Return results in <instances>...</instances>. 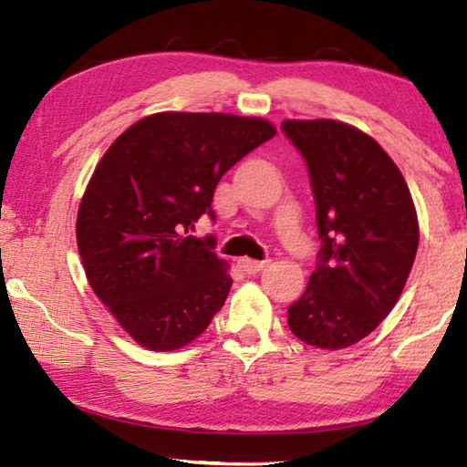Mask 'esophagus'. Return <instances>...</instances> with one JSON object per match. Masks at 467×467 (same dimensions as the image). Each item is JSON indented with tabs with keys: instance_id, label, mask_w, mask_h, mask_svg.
Instances as JSON below:
<instances>
[{
	"instance_id": "esophagus-1",
	"label": "esophagus",
	"mask_w": 467,
	"mask_h": 467,
	"mask_svg": "<svg viewBox=\"0 0 467 467\" xmlns=\"http://www.w3.org/2000/svg\"><path fill=\"white\" fill-rule=\"evenodd\" d=\"M265 265H267V259H262V262H257V259H249V257L239 259V267H241L244 274H249V275L262 272Z\"/></svg>"
}]
</instances>
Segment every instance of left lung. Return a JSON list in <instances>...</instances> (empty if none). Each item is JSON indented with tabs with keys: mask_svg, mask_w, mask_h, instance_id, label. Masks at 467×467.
Returning <instances> with one entry per match:
<instances>
[{
	"mask_svg": "<svg viewBox=\"0 0 467 467\" xmlns=\"http://www.w3.org/2000/svg\"><path fill=\"white\" fill-rule=\"evenodd\" d=\"M282 131L309 171L321 239L288 327L339 350L375 331L406 286L420 236L412 195L385 150L352 125L284 121Z\"/></svg>",
	"mask_w": 467,
	"mask_h": 467,
	"instance_id": "8db88e82",
	"label": "left lung"
}]
</instances>
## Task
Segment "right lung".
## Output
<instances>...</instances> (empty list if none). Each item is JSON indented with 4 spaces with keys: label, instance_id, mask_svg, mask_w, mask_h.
<instances>
[{
    "label": "right lung",
    "instance_id": "add662e5",
    "mask_svg": "<svg viewBox=\"0 0 467 467\" xmlns=\"http://www.w3.org/2000/svg\"><path fill=\"white\" fill-rule=\"evenodd\" d=\"M274 136L257 117L156 113L100 158L78 210V249L94 295L140 346L183 348L223 309L226 262L189 233L203 214L214 220L224 172Z\"/></svg>",
    "mask_w": 467,
    "mask_h": 467
}]
</instances>
